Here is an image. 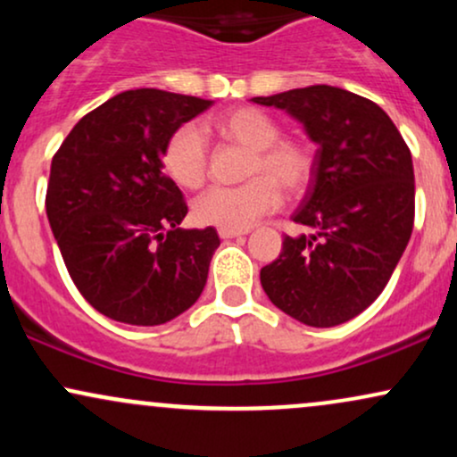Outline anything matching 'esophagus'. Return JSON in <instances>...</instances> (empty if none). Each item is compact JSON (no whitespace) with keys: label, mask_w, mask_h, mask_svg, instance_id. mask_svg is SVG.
<instances>
[{"label":"esophagus","mask_w":457,"mask_h":457,"mask_svg":"<svg viewBox=\"0 0 457 457\" xmlns=\"http://www.w3.org/2000/svg\"><path fill=\"white\" fill-rule=\"evenodd\" d=\"M249 229H234V228H219L221 238H236V236H245Z\"/></svg>","instance_id":"1"}]
</instances>
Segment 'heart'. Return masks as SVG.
Listing matches in <instances>:
<instances>
[{"instance_id": "heart-1", "label": "heart", "mask_w": 457, "mask_h": 457, "mask_svg": "<svg viewBox=\"0 0 457 457\" xmlns=\"http://www.w3.org/2000/svg\"><path fill=\"white\" fill-rule=\"evenodd\" d=\"M219 137L251 150L246 176L238 187H212L193 204L202 225L245 229L281 204V187L301 193L313 174V152L305 141L279 137L275 118L258 107H238L212 120ZM162 167L176 185L197 188L208 174V145L195 124H182L162 145Z\"/></svg>"}]
</instances>
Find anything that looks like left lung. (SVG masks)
Returning a JSON list of instances; mask_svg holds the SVG:
<instances>
[{
  "instance_id": "left-lung-1",
  "label": "left lung",
  "mask_w": 457,
  "mask_h": 457,
  "mask_svg": "<svg viewBox=\"0 0 457 457\" xmlns=\"http://www.w3.org/2000/svg\"><path fill=\"white\" fill-rule=\"evenodd\" d=\"M253 103L283 109L316 141L312 185L295 212L309 228L286 236L260 281L272 305L307 327H337L389 283L412 234L414 171L400 130L376 103L309 86Z\"/></svg>"
}]
</instances>
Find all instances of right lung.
Listing matches in <instances>:
<instances>
[{
  "instance_id": "add662e5",
  "label": "right lung",
  "mask_w": 457,
  "mask_h": 457,
  "mask_svg": "<svg viewBox=\"0 0 457 457\" xmlns=\"http://www.w3.org/2000/svg\"><path fill=\"white\" fill-rule=\"evenodd\" d=\"M212 101L129 90L83 115L51 161L46 217L77 290L103 316L156 327L202 295L214 228L182 229L188 208L162 174V145Z\"/></svg>"
}]
</instances>
